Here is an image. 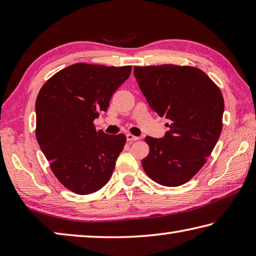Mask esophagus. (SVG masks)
<instances>
[{
    "mask_svg": "<svg viewBox=\"0 0 256 256\" xmlns=\"http://www.w3.org/2000/svg\"><path fill=\"white\" fill-rule=\"evenodd\" d=\"M126 138H128V141H130V142H134V141L138 140L140 138L133 136V134H126Z\"/></svg>",
    "mask_w": 256,
    "mask_h": 256,
    "instance_id": "34e87169",
    "label": "esophagus"
}]
</instances>
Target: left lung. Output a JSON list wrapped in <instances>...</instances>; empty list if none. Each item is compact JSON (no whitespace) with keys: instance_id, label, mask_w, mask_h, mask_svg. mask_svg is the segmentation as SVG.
I'll list each match as a JSON object with an SVG mask.
<instances>
[{"instance_id":"left-lung-1","label":"left lung","mask_w":256,"mask_h":256,"mask_svg":"<svg viewBox=\"0 0 256 256\" xmlns=\"http://www.w3.org/2000/svg\"><path fill=\"white\" fill-rule=\"evenodd\" d=\"M134 76L156 114L170 120L162 138H144L150 151L142 167L160 185H183L204 166L220 136L222 94L194 66H134Z\"/></svg>"}]
</instances>
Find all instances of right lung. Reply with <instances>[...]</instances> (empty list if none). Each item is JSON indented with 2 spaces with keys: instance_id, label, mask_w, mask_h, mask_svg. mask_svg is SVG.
Wrapping results in <instances>:
<instances>
[{
  "instance_id": "1",
  "label": "right lung",
  "mask_w": 256,
  "mask_h": 256,
  "mask_svg": "<svg viewBox=\"0 0 256 256\" xmlns=\"http://www.w3.org/2000/svg\"><path fill=\"white\" fill-rule=\"evenodd\" d=\"M132 66L76 63L50 78L36 99V138L64 188L80 196L110 180L126 136L97 131L94 120L131 74Z\"/></svg>"
}]
</instances>
